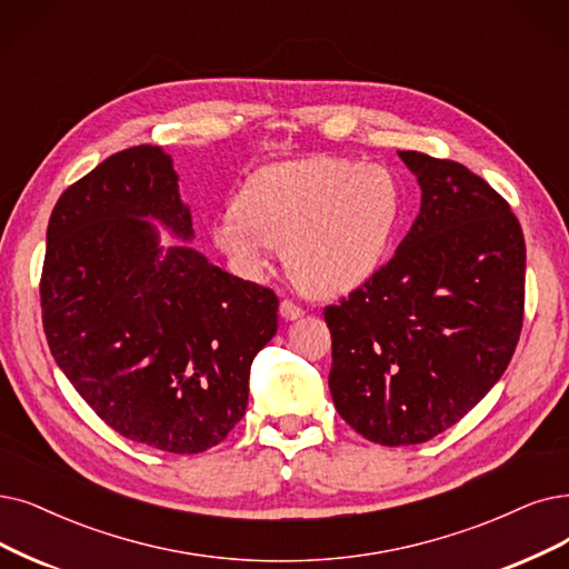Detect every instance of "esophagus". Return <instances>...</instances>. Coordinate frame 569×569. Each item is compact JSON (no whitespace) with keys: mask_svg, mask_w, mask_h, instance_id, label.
<instances>
[{"mask_svg":"<svg viewBox=\"0 0 569 569\" xmlns=\"http://www.w3.org/2000/svg\"><path fill=\"white\" fill-rule=\"evenodd\" d=\"M280 315L284 317V320H299V317L303 315V308L297 306L293 301H289V299H282V303H280Z\"/></svg>","mask_w":569,"mask_h":569,"instance_id":"34e87169","label":"esophagus"}]
</instances>
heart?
Returning <instances> with one entry per match:
<instances>
[{
	"label": "heart",
	"instance_id": "b5f03b06",
	"mask_svg": "<svg viewBox=\"0 0 569 569\" xmlns=\"http://www.w3.org/2000/svg\"><path fill=\"white\" fill-rule=\"evenodd\" d=\"M399 219L401 189L388 168L315 156L249 174L212 238L244 278L259 280L272 247H282L293 282L336 297L380 268Z\"/></svg>",
	"mask_w": 569,
	"mask_h": 569
}]
</instances>
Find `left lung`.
Instances as JSON below:
<instances>
[{"label": "left lung", "mask_w": 569, "mask_h": 569, "mask_svg": "<svg viewBox=\"0 0 569 569\" xmlns=\"http://www.w3.org/2000/svg\"><path fill=\"white\" fill-rule=\"evenodd\" d=\"M422 189L395 257L325 308L338 416L380 446L435 439L502 378L526 312V240L462 163L399 151Z\"/></svg>", "instance_id": "obj_1"}]
</instances>
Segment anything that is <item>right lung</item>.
I'll use <instances>...</instances> for the list:
<instances>
[{
  "mask_svg": "<svg viewBox=\"0 0 569 569\" xmlns=\"http://www.w3.org/2000/svg\"><path fill=\"white\" fill-rule=\"evenodd\" d=\"M193 236L161 147L109 156L58 198L39 282L62 373L121 437L193 456L244 416L249 369L278 331L276 291L191 247L163 254L142 219Z\"/></svg>",
  "mask_w": 569,
  "mask_h": 569,
  "instance_id": "1",
  "label": "right lung"
}]
</instances>
